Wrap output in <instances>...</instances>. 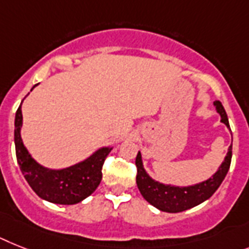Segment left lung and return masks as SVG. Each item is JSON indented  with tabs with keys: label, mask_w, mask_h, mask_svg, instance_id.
Here are the masks:
<instances>
[{
	"label": "left lung",
	"mask_w": 249,
	"mask_h": 249,
	"mask_svg": "<svg viewBox=\"0 0 249 249\" xmlns=\"http://www.w3.org/2000/svg\"><path fill=\"white\" fill-rule=\"evenodd\" d=\"M213 106L216 108V112L220 114L221 122L231 129L229 121H228L227 112L224 109L223 104L219 100L213 102ZM231 161V145L228 149V154L216 173L209 178V179L200 182V183L192 184V186H172V184L160 183L158 180L153 179L147 174L143 168L142 157L139 151L136 157L137 176L136 183L142 197L154 207L159 209L164 213H180V211L188 210L191 207L202 203L207 198H210L215 191L220 187L221 182L227 176Z\"/></svg>",
	"instance_id": "8db88e82"
}]
</instances>
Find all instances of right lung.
Segmentation results:
<instances>
[{"mask_svg":"<svg viewBox=\"0 0 249 249\" xmlns=\"http://www.w3.org/2000/svg\"><path fill=\"white\" fill-rule=\"evenodd\" d=\"M36 86H33V89ZM21 126L22 113L20 104L15 116L16 158L26 182L40 198L59 205H75L85 200L96 190L102 180L103 164L112 147H100L83 161L63 169H49L40 165L29 154L22 142L20 133Z\"/></svg>","mask_w":249,"mask_h":249,"instance_id":"obj_1","label":"right lung"}]
</instances>
